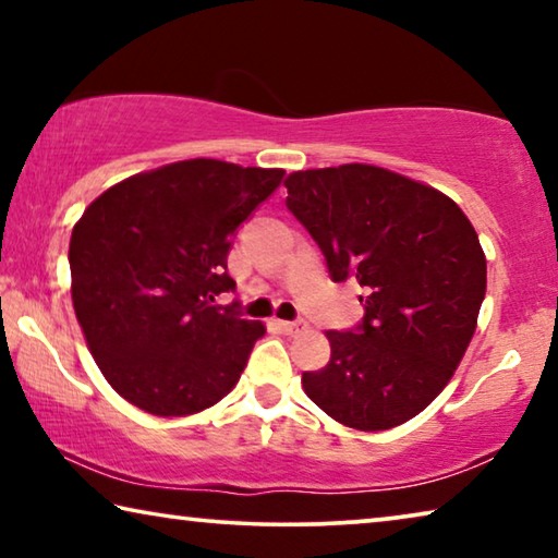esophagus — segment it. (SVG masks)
Masks as SVG:
<instances>
[{"label":"esophagus","instance_id":"34e87169","mask_svg":"<svg viewBox=\"0 0 558 558\" xmlns=\"http://www.w3.org/2000/svg\"><path fill=\"white\" fill-rule=\"evenodd\" d=\"M278 327L286 335H298V332H302V329H307V323H305V319H292V323H290V319H280Z\"/></svg>","mask_w":558,"mask_h":558}]
</instances>
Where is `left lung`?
Here are the masks:
<instances>
[{
	"instance_id": "left-lung-1",
	"label": "left lung",
	"mask_w": 558,
	"mask_h": 558,
	"mask_svg": "<svg viewBox=\"0 0 558 558\" xmlns=\"http://www.w3.org/2000/svg\"><path fill=\"white\" fill-rule=\"evenodd\" d=\"M286 186L332 280L366 290L362 325L329 329L332 356L302 389L342 426H401L446 389L475 335L487 288L477 233L450 196L384 167L305 169Z\"/></svg>"
}]
</instances>
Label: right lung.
<instances>
[{
	"mask_svg": "<svg viewBox=\"0 0 558 558\" xmlns=\"http://www.w3.org/2000/svg\"><path fill=\"white\" fill-rule=\"evenodd\" d=\"M282 169L184 159L128 177L73 226L71 298L98 369L162 418L219 403L266 325L211 305L235 288L231 239Z\"/></svg>",
	"mask_w": 558,
	"mask_h": 558,
	"instance_id": "add662e5",
	"label": "right lung"
}]
</instances>
